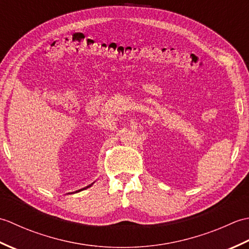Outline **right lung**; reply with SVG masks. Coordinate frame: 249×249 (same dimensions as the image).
Masks as SVG:
<instances>
[{
	"instance_id": "1",
	"label": "right lung",
	"mask_w": 249,
	"mask_h": 249,
	"mask_svg": "<svg viewBox=\"0 0 249 249\" xmlns=\"http://www.w3.org/2000/svg\"><path fill=\"white\" fill-rule=\"evenodd\" d=\"M89 186H92V185H89ZM89 186H88V187H89Z\"/></svg>"
}]
</instances>
